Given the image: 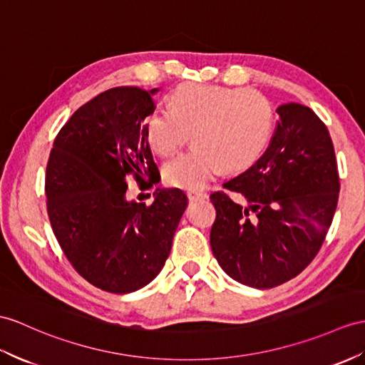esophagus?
Returning a JSON list of instances; mask_svg holds the SVG:
<instances>
[{"label": "esophagus", "mask_w": 365, "mask_h": 365, "mask_svg": "<svg viewBox=\"0 0 365 365\" xmlns=\"http://www.w3.org/2000/svg\"><path fill=\"white\" fill-rule=\"evenodd\" d=\"M187 198H189L190 201H198V200L207 198V195L204 193V192H200V190H189V192H187Z\"/></svg>", "instance_id": "1"}]
</instances>
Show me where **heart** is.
Here are the masks:
<instances>
[{
  "mask_svg": "<svg viewBox=\"0 0 365 365\" xmlns=\"http://www.w3.org/2000/svg\"><path fill=\"white\" fill-rule=\"evenodd\" d=\"M274 111L260 93L243 88L184 83L170 96V110H156L145 119L150 145L156 153H175L189 135L195 147L164 165V181L178 189L197 190L221 167L245 170L263 153L271 138Z\"/></svg>",
  "mask_w": 365,
  "mask_h": 365,
  "instance_id": "b5f03b06",
  "label": "heart"
}]
</instances>
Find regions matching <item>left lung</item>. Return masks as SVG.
Segmentation results:
<instances>
[{
	"instance_id": "8db88e82",
	"label": "left lung",
	"mask_w": 365,
	"mask_h": 365,
	"mask_svg": "<svg viewBox=\"0 0 365 365\" xmlns=\"http://www.w3.org/2000/svg\"><path fill=\"white\" fill-rule=\"evenodd\" d=\"M269 147L213 192L210 246L223 271L251 288H274L313 262L339 198L334 147L325 123L300 103H283Z\"/></svg>"
}]
</instances>
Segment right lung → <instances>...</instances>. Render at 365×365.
I'll return each instance as SVG.
<instances>
[{"label": "right lung", "instance_id": "add662e5", "mask_svg": "<svg viewBox=\"0 0 365 365\" xmlns=\"http://www.w3.org/2000/svg\"><path fill=\"white\" fill-rule=\"evenodd\" d=\"M155 90L118 86L71 115L54 140L44 192L57 242L91 285L127 294L161 272L187 207L180 189H158L155 201H128L127 176L158 182L145 131Z\"/></svg>", "mask_w": 365, "mask_h": 365}]
</instances>
